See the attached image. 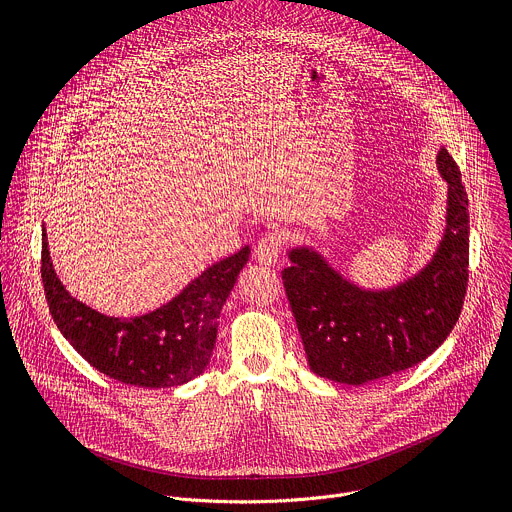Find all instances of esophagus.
Wrapping results in <instances>:
<instances>
[{"label":"esophagus","mask_w":512,"mask_h":512,"mask_svg":"<svg viewBox=\"0 0 512 512\" xmlns=\"http://www.w3.org/2000/svg\"><path fill=\"white\" fill-rule=\"evenodd\" d=\"M283 251V237L281 233L273 231V233H267L265 237L259 239V243L255 245V251H253V257L255 261H259L261 265H275L279 255Z\"/></svg>","instance_id":"1"}]
</instances>
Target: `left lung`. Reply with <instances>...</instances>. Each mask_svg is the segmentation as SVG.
<instances>
[{
	"instance_id": "1",
	"label": "left lung",
	"mask_w": 512,
	"mask_h": 512,
	"mask_svg": "<svg viewBox=\"0 0 512 512\" xmlns=\"http://www.w3.org/2000/svg\"><path fill=\"white\" fill-rule=\"evenodd\" d=\"M437 170L448 182L446 231L431 261L387 289H364L312 247L289 249L281 271L310 369L344 385H364L415 367L458 322L468 287L470 218L462 174L446 148Z\"/></svg>"
}]
</instances>
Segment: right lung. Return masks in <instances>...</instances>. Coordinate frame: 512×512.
<instances>
[{"label": "right lung", "instance_id": "1", "mask_svg": "<svg viewBox=\"0 0 512 512\" xmlns=\"http://www.w3.org/2000/svg\"><path fill=\"white\" fill-rule=\"evenodd\" d=\"M249 247L192 279L176 298L135 318L105 316L60 283L42 229V283L60 334L99 373L133 387H178L202 375L216 342L218 316L249 261Z\"/></svg>", "mask_w": 512, "mask_h": 512}]
</instances>
